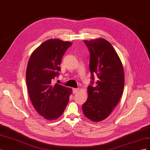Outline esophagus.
I'll use <instances>...</instances> for the list:
<instances>
[{"instance_id":"34e87169","label":"esophagus","mask_w":150,"mask_h":150,"mask_svg":"<svg viewBox=\"0 0 150 150\" xmlns=\"http://www.w3.org/2000/svg\"><path fill=\"white\" fill-rule=\"evenodd\" d=\"M78 89H77V88L72 89V93H73V94L77 93H78Z\"/></svg>"}]
</instances>
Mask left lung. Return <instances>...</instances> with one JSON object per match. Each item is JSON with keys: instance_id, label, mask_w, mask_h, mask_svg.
Here are the masks:
<instances>
[{"instance_id": "obj_1", "label": "left lung", "mask_w": 150, "mask_h": 150, "mask_svg": "<svg viewBox=\"0 0 150 150\" xmlns=\"http://www.w3.org/2000/svg\"><path fill=\"white\" fill-rule=\"evenodd\" d=\"M84 42L90 54L91 81L88 87V99L83 104V111L90 120L101 121L111 114L122 96L125 85L123 67L108 40L99 38L84 40ZM94 78L96 81H93Z\"/></svg>"}]
</instances>
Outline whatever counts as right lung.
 <instances>
[{
  "label": "right lung",
  "instance_id": "add662e5",
  "mask_svg": "<svg viewBox=\"0 0 150 150\" xmlns=\"http://www.w3.org/2000/svg\"><path fill=\"white\" fill-rule=\"evenodd\" d=\"M72 44L50 39L36 49L29 58L26 71L29 97L35 110L48 120L61 116L69 101L71 89L51 83L59 75L62 57Z\"/></svg>",
  "mask_w": 150,
  "mask_h": 150
}]
</instances>
